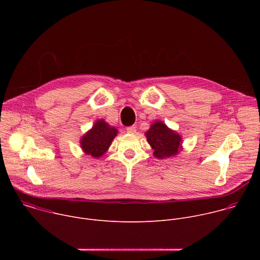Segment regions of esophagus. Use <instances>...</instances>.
<instances>
[{
  "mask_svg": "<svg viewBox=\"0 0 260 260\" xmlns=\"http://www.w3.org/2000/svg\"><path fill=\"white\" fill-rule=\"evenodd\" d=\"M126 132L128 133V134H132V135H134V134H136L137 133V129H136V126H128V127H126Z\"/></svg>",
  "mask_w": 260,
  "mask_h": 260,
  "instance_id": "34e87169",
  "label": "esophagus"
}]
</instances>
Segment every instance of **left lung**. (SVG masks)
Returning a JSON list of instances; mask_svg holds the SVG:
<instances>
[{
  "label": "left lung",
  "mask_w": 260,
  "mask_h": 260,
  "mask_svg": "<svg viewBox=\"0 0 260 260\" xmlns=\"http://www.w3.org/2000/svg\"><path fill=\"white\" fill-rule=\"evenodd\" d=\"M147 142L153 149V156L166 159L177 155L182 149V136L164 121L155 120L145 133Z\"/></svg>",
  "instance_id": "obj_1"
}]
</instances>
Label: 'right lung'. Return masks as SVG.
Returning a JSON list of instances; mask_svg holds the SVG:
<instances>
[{
    "label": "right lung",
    "mask_w": 260,
    "mask_h": 260,
    "mask_svg": "<svg viewBox=\"0 0 260 260\" xmlns=\"http://www.w3.org/2000/svg\"><path fill=\"white\" fill-rule=\"evenodd\" d=\"M117 134V128L111 126L104 119L95 120L92 127L80 139V147L83 153L93 158H100L108 151Z\"/></svg>",
    "instance_id": "right-lung-1"
}]
</instances>
